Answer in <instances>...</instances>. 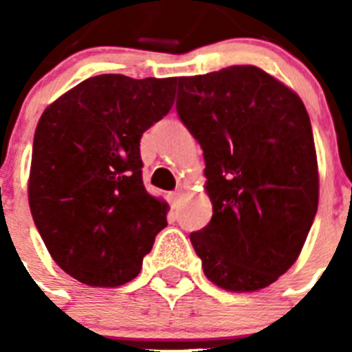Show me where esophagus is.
Instances as JSON below:
<instances>
[{
	"mask_svg": "<svg viewBox=\"0 0 352 352\" xmlns=\"http://www.w3.org/2000/svg\"><path fill=\"white\" fill-rule=\"evenodd\" d=\"M168 201H170L171 208H179L182 201V193L181 192H171L168 193Z\"/></svg>",
	"mask_w": 352,
	"mask_h": 352,
	"instance_id": "esophagus-1",
	"label": "esophagus"
}]
</instances>
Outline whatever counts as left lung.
Listing matches in <instances>:
<instances>
[{"label": "left lung", "mask_w": 352, "mask_h": 352, "mask_svg": "<svg viewBox=\"0 0 352 352\" xmlns=\"http://www.w3.org/2000/svg\"><path fill=\"white\" fill-rule=\"evenodd\" d=\"M177 113L204 153L214 215L190 235L204 276L230 292L272 285L300 256L320 197L311 118L256 65L179 78Z\"/></svg>", "instance_id": "left-lung-1"}]
</instances>
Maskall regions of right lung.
Returning a JSON list of instances; mask_svg holds the SVG:
<instances>
[{"label":"right lung","instance_id":"obj_1","mask_svg":"<svg viewBox=\"0 0 352 352\" xmlns=\"http://www.w3.org/2000/svg\"><path fill=\"white\" fill-rule=\"evenodd\" d=\"M177 78L100 74L47 106L29 175L34 225L56 265L89 287L137 278L168 203L146 192L140 137L166 117Z\"/></svg>","mask_w":352,"mask_h":352}]
</instances>
